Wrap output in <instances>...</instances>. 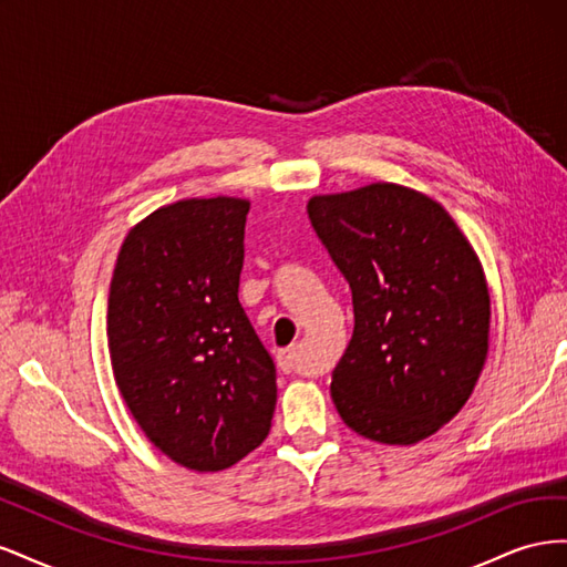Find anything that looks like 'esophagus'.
<instances>
[{
	"label": "esophagus",
	"mask_w": 567,
	"mask_h": 567,
	"mask_svg": "<svg viewBox=\"0 0 567 567\" xmlns=\"http://www.w3.org/2000/svg\"><path fill=\"white\" fill-rule=\"evenodd\" d=\"M277 362H279L281 371H286V373H290V371H305L307 369L305 362L300 359V348L298 346L281 350L279 357H277Z\"/></svg>",
	"instance_id": "1"
}]
</instances>
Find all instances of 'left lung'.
<instances>
[{"instance_id": "left-lung-1", "label": "left lung", "mask_w": 567, "mask_h": 567, "mask_svg": "<svg viewBox=\"0 0 567 567\" xmlns=\"http://www.w3.org/2000/svg\"><path fill=\"white\" fill-rule=\"evenodd\" d=\"M312 227L352 288L354 331L331 381L340 419L381 444L450 423L483 373L489 290L437 200L392 182L312 196Z\"/></svg>"}]
</instances>
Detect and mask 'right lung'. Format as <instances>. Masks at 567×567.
<instances>
[{
    "instance_id": "right-lung-1",
    "label": "right lung",
    "mask_w": 567,
    "mask_h": 567,
    "mask_svg": "<svg viewBox=\"0 0 567 567\" xmlns=\"http://www.w3.org/2000/svg\"><path fill=\"white\" fill-rule=\"evenodd\" d=\"M246 198H184L125 236L109 293L120 394L184 468L225 471L269 435L277 369L238 302Z\"/></svg>"
}]
</instances>
